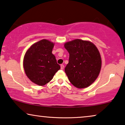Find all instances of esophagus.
Wrapping results in <instances>:
<instances>
[{"label": "esophagus", "mask_w": 125, "mask_h": 125, "mask_svg": "<svg viewBox=\"0 0 125 125\" xmlns=\"http://www.w3.org/2000/svg\"><path fill=\"white\" fill-rule=\"evenodd\" d=\"M60 67H61V69H64V65L63 64H61V65H60Z\"/></svg>", "instance_id": "34e87169"}]
</instances>
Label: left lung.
<instances>
[{
  "label": "left lung",
  "instance_id": "8db88e82",
  "mask_svg": "<svg viewBox=\"0 0 125 125\" xmlns=\"http://www.w3.org/2000/svg\"><path fill=\"white\" fill-rule=\"evenodd\" d=\"M64 47L69 53L65 72L72 84L77 88H87L98 77L101 68L100 52L92 42L75 39Z\"/></svg>",
  "mask_w": 125,
  "mask_h": 125
}]
</instances>
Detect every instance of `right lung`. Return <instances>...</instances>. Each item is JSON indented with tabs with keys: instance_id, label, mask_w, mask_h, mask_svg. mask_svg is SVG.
I'll return each instance as SVG.
<instances>
[{
	"instance_id": "1",
	"label": "right lung",
	"mask_w": 125,
	"mask_h": 125,
	"mask_svg": "<svg viewBox=\"0 0 125 125\" xmlns=\"http://www.w3.org/2000/svg\"><path fill=\"white\" fill-rule=\"evenodd\" d=\"M54 44L46 39L39 41L31 46L24 57L23 66L27 76L40 86L51 81L60 69L52 53Z\"/></svg>"
}]
</instances>
